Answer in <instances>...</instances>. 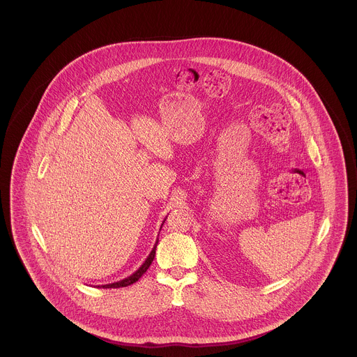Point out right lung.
<instances>
[{"mask_svg":"<svg viewBox=\"0 0 357 357\" xmlns=\"http://www.w3.org/2000/svg\"><path fill=\"white\" fill-rule=\"evenodd\" d=\"M166 221V220H165ZM163 221V223H165ZM163 223H162V226H163ZM162 229V227H160ZM158 241L159 239H156V242H155V245H153V250H151V253L149 255V257L146 258V261L143 262V265L136 271L134 274H131L130 277H127V278H124V280H121V281H118V282H114V284H107V285H102V288L104 289H109V288H124V287H128V285H132L134 282H136L144 273L147 272V269L150 268V265L153 264V258H155V250H156V245H158Z\"/></svg>","mask_w":357,"mask_h":357,"instance_id":"1","label":"right lung"}]
</instances>
